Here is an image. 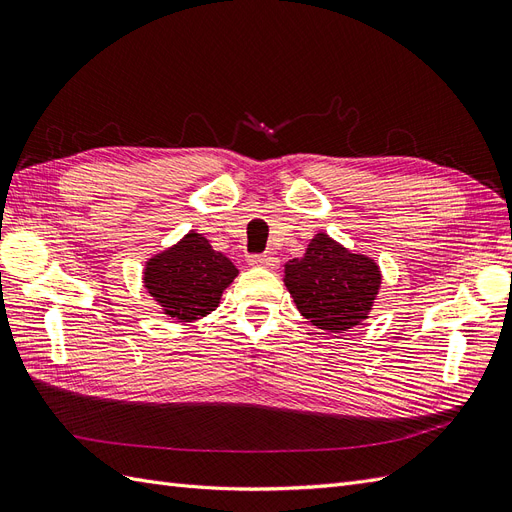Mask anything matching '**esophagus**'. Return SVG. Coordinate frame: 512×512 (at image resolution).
Listing matches in <instances>:
<instances>
[{"label":"esophagus","instance_id":"1","mask_svg":"<svg viewBox=\"0 0 512 512\" xmlns=\"http://www.w3.org/2000/svg\"><path fill=\"white\" fill-rule=\"evenodd\" d=\"M247 262H250L252 267H262V269H271V271L280 267V258L273 254H256V256L247 258Z\"/></svg>","mask_w":512,"mask_h":512}]
</instances>
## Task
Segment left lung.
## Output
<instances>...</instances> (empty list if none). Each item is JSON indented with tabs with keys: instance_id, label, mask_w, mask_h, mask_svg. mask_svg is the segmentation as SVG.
Listing matches in <instances>:
<instances>
[{
	"instance_id": "1",
	"label": "left lung",
	"mask_w": 512,
	"mask_h": 512,
	"mask_svg": "<svg viewBox=\"0 0 512 512\" xmlns=\"http://www.w3.org/2000/svg\"><path fill=\"white\" fill-rule=\"evenodd\" d=\"M284 284L314 327L342 333L369 318L382 275L369 256L352 254L327 232H318L303 258L284 265Z\"/></svg>"
}]
</instances>
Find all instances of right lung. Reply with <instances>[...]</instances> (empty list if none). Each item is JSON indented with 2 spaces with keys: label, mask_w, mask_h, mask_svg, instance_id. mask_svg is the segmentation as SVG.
Wrapping results in <instances>:
<instances>
[{
  "label": "right lung",
  "mask_w": 512,
  "mask_h": 512,
  "mask_svg": "<svg viewBox=\"0 0 512 512\" xmlns=\"http://www.w3.org/2000/svg\"><path fill=\"white\" fill-rule=\"evenodd\" d=\"M237 273L222 252H215L203 235L192 230L147 260L143 282L168 318L192 322L220 305L222 292Z\"/></svg>",
  "instance_id": "add662e5"
}]
</instances>
